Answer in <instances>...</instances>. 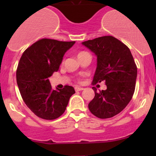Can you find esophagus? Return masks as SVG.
Wrapping results in <instances>:
<instances>
[{"label":"esophagus","instance_id":"obj_1","mask_svg":"<svg viewBox=\"0 0 156 156\" xmlns=\"http://www.w3.org/2000/svg\"><path fill=\"white\" fill-rule=\"evenodd\" d=\"M75 90L76 92H78V91H81V90H84V88L83 87H75Z\"/></svg>","mask_w":156,"mask_h":156}]
</instances>
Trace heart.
<instances>
[{
  "label": "heart",
  "mask_w": 156,
  "mask_h": 156,
  "mask_svg": "<svg viewBox=\"0 0 156 156\" xmlns=\"http://www.w3.org/2000/svg\"><path fill=\"white\" fill-rule=\"evenodd\" d=\"M87 53V52H84V51H81V52H80V53H78V56H81V55L84 54V53Z\"/></svg>",
  "instance_id": "heart-1"
}]
</instances>
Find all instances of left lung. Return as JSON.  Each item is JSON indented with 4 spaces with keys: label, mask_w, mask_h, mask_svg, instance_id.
I'll list each match as a JSON object with an SVG mask.
<instances>
[{
    "label": "left lung",
    "mask_w": 156,
    "mask_h": 156,
    "mask_svg": "<svg viewBox=\"0 0 156 156\" xmlns=\"http://www.w3.org/2000/svg\"><path fill=\"white\" fill-rule=\"evenodd\" d=\"M97 56L93 84L106 81L107 88L95 93L88 104L90 111L100 119L116 115L129 103L133 95L137 68L130 50L112 36H103L82 42Z\"/></svg>",
    "instance_id": "left-lung-1"
}]
</instances>
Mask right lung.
<instances>
[{
  "instance_id": "right-lung-1",
  "label": "right lung",
  "mask_w": 156,
  "mask_h": 156,
  "mask_svg": "<svg viewBox=\"0 0 156 156\" xmlns=\"http://www.w3.org/2000/svg\"><path fill=\"white\" fill-rule=\"evenodd\" d=\"M75 41L44 38L26 49L16 70V81L26 106L39 118L53 120L62 115L75 93L72 86L53 90L49 77L57 72L64 54Z\"/></svg>"
}]
</instances>
